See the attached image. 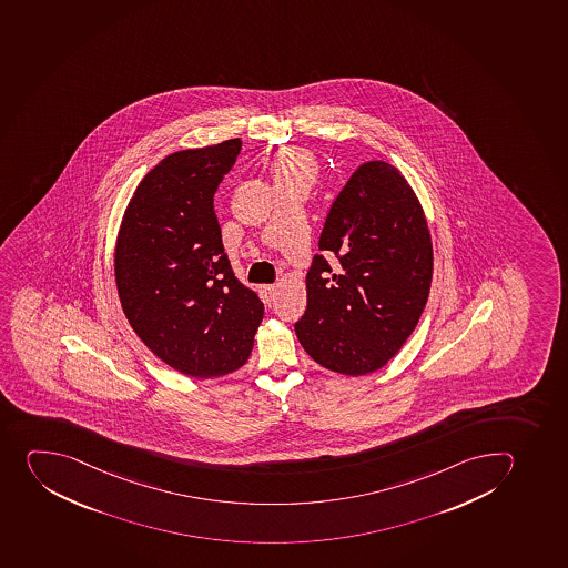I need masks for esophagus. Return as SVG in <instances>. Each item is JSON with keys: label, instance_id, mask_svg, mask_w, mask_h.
Returning <instances> with one entry per match:
<instances>
[{"label": "esophagus", "instance_id": "obj_1", "mask_svg": "<svg viewBox=\"0 0 568 568\" xmlns=\"http://www.w3.org/2000/svg\"><path fill=\"white\" fill-rule=\"evenodd\" d=\"M276 285L261 286V296H263V302L268 303V305H271L272 300H274V294H276Z\"/></svg>", "mask_w": 568, "mask_h": 568}]
</instances>
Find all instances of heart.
I'll use <instances>...</instances> for the list:
<instances>
[{"mask_svg":"<svg viewBox=\"0 0 568 568\" xmlns=\"http://www.w3.org/2000/svg\"><path fill=\"white\" fill-rule=\"evenodd\" d=\"M271 173L276 184L291 183L297 179L313 183L314 175H316V162H314L313 155L305 150L285 148L272 156Z\"/></svg>","mask_w":568,"mask_h":568,"instance_id":"1","label":"heart"}]
</instances>
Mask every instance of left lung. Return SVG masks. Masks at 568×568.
<instances>
[{
    "mask_svg": "<svg viewBox=\"0 0 568 568\" xmlns=\"http://www.w3.org/2000/svg\"><path fill=\"white\" fill-rule=\"evenodd\" d=\"M307 311L294 325L308 356L339 375L384 367L412 336L433 276L432 234L420 201L395 166L362 164L325 219Z\"/></svg>",
    "mask_w": 568,
    "mask_h": 568,
    "instance_id": "left-lung-1",
    "label": "left lung"
}]
</instances>
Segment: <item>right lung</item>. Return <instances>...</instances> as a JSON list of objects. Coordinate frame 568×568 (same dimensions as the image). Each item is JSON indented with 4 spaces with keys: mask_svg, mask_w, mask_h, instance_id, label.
<instances>
[{
    "mask_svg": "<svg viewBox=\"0 0 568 568\" xmlns=\"http://www.w3.org/2000/svg\"><path fill=\"white\" fill-rule=\"evenodd\" d=\"M240 139L175 151L146 173L120 223L115 280L136 336L164 364L195 378L245 365L263 303L224 254L214 195Z\"/></svg>",
    "mask_w": 568,
    "mask_h": 568,
    "instance_id": "add662e5",
    "label": "right lung"
}]
</instances>
